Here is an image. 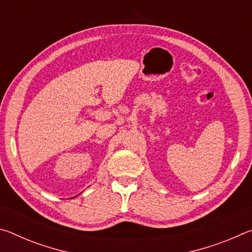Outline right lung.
<instances>
[{
	"instance_id": "add662e5",
	"label": "right lung",
	"mask_w": 252,
	"mask_h": 252,
	"mask_svg": "<svg viewBox=\"0 0 252 252\" xmlns=\"http://www.w3.org/2000/svg\"><path fill=\"white\" fill-rule=\"evenodd\" d=\"M75 197H76V195H75ZM75 197H73V198H75Z\"/></svg>"
}]
</instances>
